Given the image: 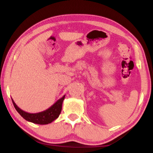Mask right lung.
I'll return each instance as SVG.
<instances>
[{
  "mask_svg": "<svg viewBox=\"0 0 153 153\" xmlns=\"http://www.w3.org/2000/svg\"><path fill=\"white\" fill-rule=\"evenodd\" d=\"M65 97V95H64L61 98L59 99L55 104L52 105L48 109L37 113H30L22 110L15 104L13 98L11 99L15 109L25 120L33 123L45 125V124L51 123L54 120H55L56 118L59 117L61 112L62 104H63Z\"/></svg>",
  "mask_w": 153,
  "mask_h": 153,
  "instance_id": "add662e5",
  "label": "right lung"
}]
</instances>
